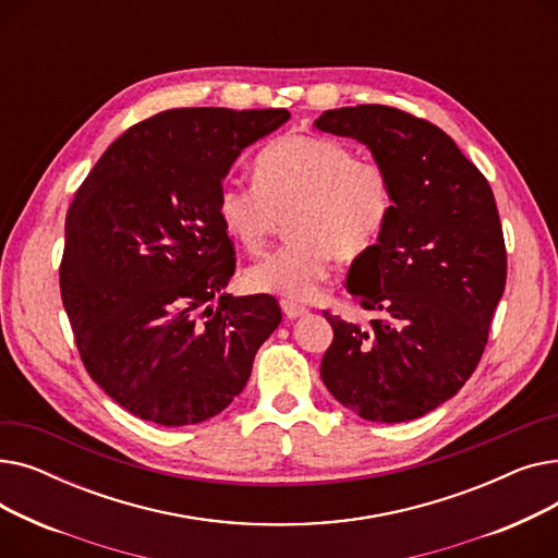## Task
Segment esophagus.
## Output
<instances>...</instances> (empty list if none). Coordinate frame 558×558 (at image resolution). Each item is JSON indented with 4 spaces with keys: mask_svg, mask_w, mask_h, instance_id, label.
Here are the masks:
<instances>
[{
    "mask_svg": "<svg viewBox=\"0 0 558 558\" xmlns=\"http://www.w3.org/2000/svg\"><path fill=\"white\" fill-rule=\"evenodd\" d=\"M280 307L282 312L287 314V318H299V316H305L307 314V307L296 303V301H289V299H282L280 301Z\"/></svg>",
    "mask_w": 558,
    "mask_h": 558,
    "instance_id": "esophagus-1",
    "label": "esophagus"
}]
</instances>
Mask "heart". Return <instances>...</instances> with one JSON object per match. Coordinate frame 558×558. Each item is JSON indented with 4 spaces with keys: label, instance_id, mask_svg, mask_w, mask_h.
<instances>
[{
    "label": "heart",
    "instance_id": "b5f03b06",
    "mask_svg": "<svg viewBox=\"0 0 558 558\" xmlns=\"http://www.w3.org/2000/svg\"><path fill=\"white\" fill-rule=\"evenodd\" d=\"M393 208L389 171L339 140L282 135L255 156L253 187L228 183L217 196L223 230L248 255L269 251L280 219L291 242L246 276L257 291L307 301L332 257L355 259L383 234Z\"/></svg>",
    "mask_w": 558,
    "mask_h": 558
}]
</instances>
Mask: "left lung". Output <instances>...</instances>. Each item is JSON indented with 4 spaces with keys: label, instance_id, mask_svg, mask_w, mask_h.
Segmentation results:
<instances>
[{
    "label": "left lung",
    "instance_id": "1",
    "mask_svg": "<svg viewBox=\"0 0 558 558\" xmlns=\"http://www.w3.org/2000/svg\"><path fill=\"white\" fill-rule=\"evenodd\" d=\"M314 126L366 144L393 192L383 234L345 280L375 316L360 326L324 310L335 337L320 377L366 421H414L450 400L484 355L507 284L493 190L448 133L412 112L362 104L326 110Z\"/></svg>",
    "mask_w": 558,
    "mask_h": 558
}]
</instances>
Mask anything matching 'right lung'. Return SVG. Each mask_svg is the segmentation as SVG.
Here are the masks:
<instances>
[{
  "instance_id": "1",
  "label": "right lung",
  "mask_w": 558,
  "mask_h": 558,
  "mask_svg": "<svg viewBox=\"0 0 558 558\" xmlns=\"http://www.w3.org/2000/svg\"><path fill=\"white\" fill-rule=\"evenodd\" d=\"M287 120L284 108L165 110L117 137L76 190L61 296L85 371L133 416H217L282 320L269 294H221L234 248L217 196L244 146Z\"/></svg>"
}]
</instances>
